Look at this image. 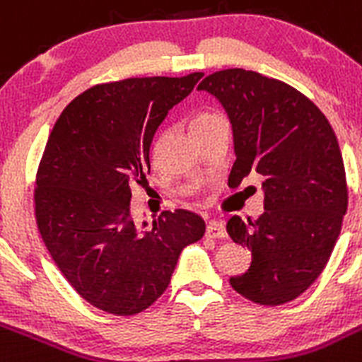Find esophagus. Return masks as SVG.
I'll return each mask as SVG.
<instances>
[{
  "label": "esophagus",
  "mask_w": 362,
  "mask_h": 362,
  "mask_svg": "<svg viewBox=\"0 0 362 362\" xmlns=\"http://www.w3.org/2000/svg\"><path fill=\"white\" fill-rule=\"evenodd\" d=\"M206 237H210V238H224V237H226V228H224V222H221V221L208 222Z\"/></svg>",
  "instance_id": "34e87169"
}]
</instances>
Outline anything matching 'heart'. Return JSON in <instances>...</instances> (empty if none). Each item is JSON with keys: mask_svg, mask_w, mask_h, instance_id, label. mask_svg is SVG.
I'll return each instance as SVG.
<instances>
[{"mask_svg": "<svg viewBox=\"0 0 362 362\" xmlns=\"http://www.w3.org/2000/svg\"><path fill=\"white\" fill-rule=\"evenodd\" d=\"M215 118H218V115H215V112H210V111L197 112V115H194V118H192L190 122L192 131H197V129L204 127V125H208L210 122H214Z\"/></svg>", "mask_w": 362, "mask_h": 362, "instance_id": "1", "label": "heart"}]
</instances>
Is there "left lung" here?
<instances>
[{
	"mask_svg": "<svg viewBox=\"0 0 362 362\" xmlns=\"http://www.w3.org/2000/svg\"><path fill=\"white\" fill-rule=\"evenodd\" d=\"M226 109L235 159L228 183L264 177V214L228 221L235 244L253 260L230 284L260 305H284L309 289L339 237L348 206L343 156L327 116L293 86L257 71H215L197 86Z\"/></svg>",
	"mask_w": 362,
	"mask_h": 362,
	"instance_id": "8db88e82",
	"label": "left lung"
}]
</instances>
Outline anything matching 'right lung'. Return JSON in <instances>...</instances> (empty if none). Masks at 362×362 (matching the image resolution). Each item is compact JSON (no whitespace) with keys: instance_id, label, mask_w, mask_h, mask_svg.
Segmentation results:
<instances>
[{"instance_id":"add662e5","label":"right lung","mask_w":362,"mask_h":362,"mask_svg":"<svg viewBox=\"0 0 362 362\" xmlns=\"http://www.w3.org/2000/svg\"><path fill=\"white\" fill-rule=\"evenodd\" d=\"M201 77L93 86L49 132L35 174L39 233L75 293L104 313L148 309L167 291L181 250L204 235L203 218L187 210L159 214L147 231L131 217V188L147 181L156 129Z\"/></svg>"}]
</instances>
